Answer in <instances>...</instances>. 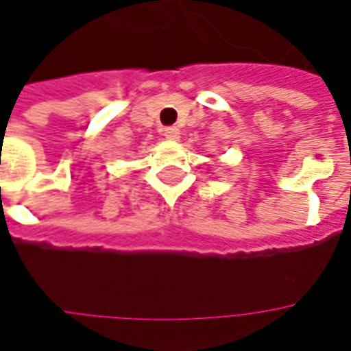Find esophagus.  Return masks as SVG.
I'll use <instances>...</instances> for the list:
<instances>
[{"label":"esophagus","instance_id":"obj_1","mask_svg":"<svg viewBox=\"0 0 351 351\" xmlns=\"http://www.w3.org/2000/svg\"><path fill=\"white\" fill-rule=\"evenodd\" d=\"M163 136L167 137L169 141H176L180 137V130L176 128V126H167V128L163 130Z\"/></svg>","mask_w":351,"mask_h":351}]
</instances>
